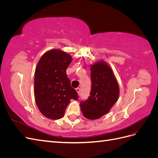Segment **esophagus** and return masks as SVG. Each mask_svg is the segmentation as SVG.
<instances>
[{
	"mask_svg": "<svg viewBox=\"0 0 158 158\" xmlns=\"http://www.w3.org/2000/svg\"><path fill=\"white\" fill-rule=\"evenodd\" d=\"M76 92H77L78 94L79 95V94H80V88H77L76 89Z\"/></svg>",
	"mask_w": 158,
	"mask_h": 158,
	"instance_id": "34e87169",
	"label": "esophagus"
}]
</instances>
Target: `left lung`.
<instances>
[{
  "mask_svg": "<svg viewBox=\"0 0 158 158\" xmlns=\"http://www.w3.org/2000/svg\"><path fill=\"white\" fill-rule=\"evenodd\" d=\"M92 87L88 98L80 103L84 116L91 120L107 113L118 99L119 87L112 69L100 61L91 66Z\"/></svg>",
  "mask_w": 158,
  "mask_h": 158,
  "instance_id": "left-lung-1",
  "label": "left lung"
}]
</instances>
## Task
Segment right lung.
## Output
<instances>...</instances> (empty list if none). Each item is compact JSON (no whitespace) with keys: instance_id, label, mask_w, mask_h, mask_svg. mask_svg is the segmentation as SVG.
Masks as SVG:
<instances>
[{"instance_id":"right-lung-1","label":"right lung","mask_w":158,"mask_h":158,"mask_svg":"<svg viewBox=\"0 0 158 158\" xmlns=\"http://www.w3.org/2000/svg\"><path fill=\"white\" fill-rule=\"evenodd\" d=\"M71 61L72 57L65 52L52 49L45 52L37 63L34 77L36 105L50 119L63 117L70 99H78L66 73Z\"/></svg>"}]
</instances>
